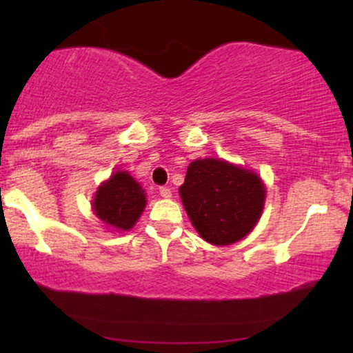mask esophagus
<instances>
[{
    "instance_id": "1",
    "label": "esophagus",
    "mask_w": 353,
    "mask_h": 353,
    "mask_svg": "<svg viewBox=\"0 0 353 353\" xmlns=\"http://www.w3.org/2000/svg\"><path fill=\"white\" fill-rule=\"evenodd\" d=\"M159 194H161L163 199H168V197H172V190L170 188H161V190H159Z\"/></svg>"
}]
</instances>
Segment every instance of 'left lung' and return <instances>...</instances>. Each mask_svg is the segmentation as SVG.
I'll return each mask as SVG.
<instances>
[{
  "label": "left lung",
  "mask_w": 353,
  "mask_h": 353,
  "mask_svg": "<svg viewBox=\"0 0 353 353\" xmlns=\"http://www.w3.org/2000/svg\"><path fill=\"white\" fill-rule=\"evenodd\" d=\"M180 197L197 233L214 245L245 238L262 216L267 188L254 170L225 159H196L188 165Z\"/></svg>",
  "instance_id": "left-lung-1"
}]
</instances>
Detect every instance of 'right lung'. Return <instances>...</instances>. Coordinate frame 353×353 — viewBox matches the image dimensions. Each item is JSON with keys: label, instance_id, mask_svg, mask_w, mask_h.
I'll use <instances>...</instances> for the list:
<instances>
[{"label": "right lung", "instance_id": "obj_1", "mask_svg": "<svg viewBox=\"0 0 353 353\" xmlns=\"http://www.w3.org/2000/svg\"><path fill=\"white\" fill-rule=\"evenodd\" d=\"M146 191L127 170H117L104 180L91 201L93 214L110 231H130L146 207Z\"/></svg>", "mask_w": 353, "mask_h": 353}]
</instances>
